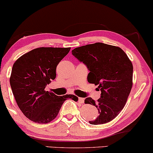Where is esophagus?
Here are the masks:
<instances>
[{
  "label": "esophagus",
  "mask_w": 153,
  "mask_h": 153,
  "mask_svg": "<svg viewBox=\"0 0 153 153\" xmlns=\"http://www.w3.org/2000/svg\"><path fill=\"white\" fill-rule=\"evenodd\" d=\"M78 101H79V102H80V103H83V102H84V98H82V97H79Z\"/></svg>",
  "instance_id": "1"
}]
</instances>
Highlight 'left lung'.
Segmentation results:
<instances>
[{
    "mask_svg": "<svg viewBox=\"0 0 153 153\" xmlns=\"http://www.w3.org/2000/svg\"><path fill=\"white\" fill-rule=\"evenodd\" d=\"M72 54L88 67V82L97 85L101 91L97 101L91 97L85 100V103L95 106L99 113V116L89 123L100 125L110 122L123 109L131 91V60L120 48L102 43L76 48Z\"/></svg>",
    "mask_w": 153,
    "mask_h": 153,
    "instance_id": "8db88e82",
    "label": "left lung"
}]
</instances>
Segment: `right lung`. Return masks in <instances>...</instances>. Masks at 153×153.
Wrapping results in <instances>:
<instances>
[{
	"label": "right lung",
	"mask_w": 153,
	"mask_h": 153,
	"mask_svg": "<svg viewBox=\"0 0 153 153\" xmlns=\"http://www.w3.org/2000/svg\"><path fill=\"white\" fill-rule=\"evenodd\" d=\"M71 48L40 47L20 57L13 65L10 83L17 105L25 116L34 123L45 124L58 115L68 98L78 100L74 95L58 96L45 91L56 77V67Z\"/></svg>",
	"instance_id": "obj_1"
}]
</instances>
